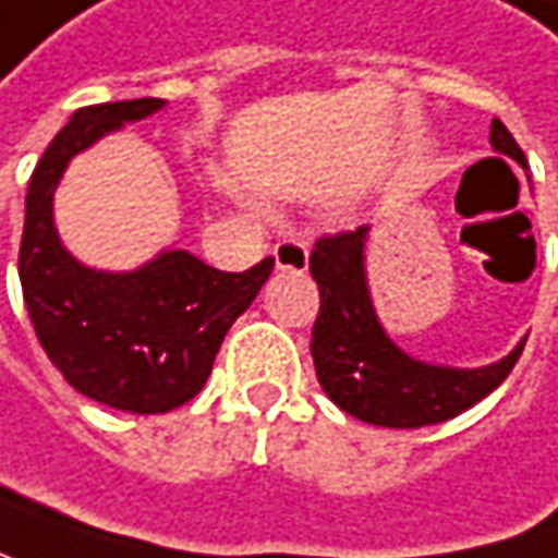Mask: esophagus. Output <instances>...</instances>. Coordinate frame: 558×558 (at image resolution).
Wrapping results in <instances>:
<instances>
[{
	"instance_id": "obj_1",
	"label": "esophagus",
	"mask_w": 558,
	"mask_h": 558,
	"mask_svg": "<svg viewBox=\"0 0 558 558\" xmlns=\"http://www.w3.org/2000/svg\"><path fill=\"white\" fill-rule=\"evenodd\" d=\"M271 255H275L278 271H296V275H303L310 268V248H306V243H300V240H280Z\"/></svg>"
}]
</instances>
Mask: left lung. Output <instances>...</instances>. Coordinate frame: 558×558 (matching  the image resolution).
<instances>
[{"mask_svg": "<svg viewBox=\"0 0 558 558\" xmlns=\"http://www.w3.org/2000/svg\"><path fill=\"white\" fill-rule=\"evenodd\" d=\"M489 145L514 163L527 167L524 150L506 125L493 119ZM369 227L325 236L315 243L310 271L318 283L322 310L312 328V363L318 385L338 408L373 426L416 429L458 416L499 388L518 363L524 341L476 369L439 366L410 356L378 322L366 278Z\"/></svg>", "mask_w": 558, "mask_h": 558, "instance_id": "obj_1", "label": "left lung"}]
</instances>
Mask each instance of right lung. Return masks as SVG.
<instances>
[{"instance_id":"add662e5","label":"right lung","mask_w":558,"mask_h":558,"mask_svg":"<svg viewBox=\"0 0 558 558\" xmlns=\"http://www.w3.org/2000/svg\"><path fill=\"white\" fill-rule=\"evenodd\" d=\"M167 100L84 107L44 150L24 198L17 275L50 363L84 398L129 413H167L208 381L230 325L271 278L275 258L243 275L217 271L185 248H163L135 271L87 268L62 246L52 195L75 154Z\"/></svg>"}]
</instances>
